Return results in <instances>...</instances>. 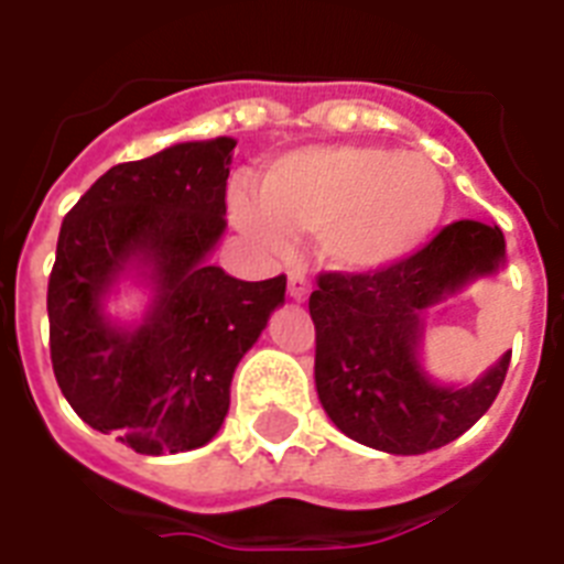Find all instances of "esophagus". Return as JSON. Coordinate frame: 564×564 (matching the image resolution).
<instances>
[{"label": "esophagus", "instance_id": "obj_1", "mask_svg": "<svg viewBox=\"0 0 564 564\" xmlns=\"http://www.w3.org/2000/svg\"><path fill=\"white\" fill-rule=\"evenodd\" d=\"M290 295L295 301H304L310 295V278L304 272H290Z\"/></svg>", "mask_w": 564, "mask_h": 564}]
</instances>
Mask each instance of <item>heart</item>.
<instances>
[{
	"instance_id": "heart-1",
	"label": "heart",
	"mask_w": 564,
	"mask_h": 564,
	"mask_svg": "<svg viewBox=\"0 0 564 564\" xmlns=\"http://www.w3.org/2000/svg\"><path fill=\"white\" fill-rule=\"evenodd\" d=\"M445 175L427 154L380 145H310L269 163L260 195L230 193V213L257 246L286 251L318 237L345 272H383L427 246L445 219Z\"/></svg>"
}]
</instances>
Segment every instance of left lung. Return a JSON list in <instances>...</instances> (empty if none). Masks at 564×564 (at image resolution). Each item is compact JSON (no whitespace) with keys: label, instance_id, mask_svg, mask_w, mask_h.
Listing matches in <instances>:
<instances>
[{"label":"left lung","instance_id":"left-lung-1","mask_svg":"<svg viewBox=\"0 0 564 564\" xmlns=\"http://www.w3.org/2000/svg\"><path fill=\"white\" fill-rule=\"evenodd\" d=\"M498 225L459 219L383 272H322L310 295L316 389L336 427L386 454H427L474 427L507 380V351L468 386H438L419 362L424 310L495 274Z\"/></svg>","mask_w":564,"mask_h":564}]
</instances>
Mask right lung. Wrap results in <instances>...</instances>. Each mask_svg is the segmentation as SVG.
Segmentation results:
<instances>
[{
    "label": "right lung",
    "instance_id": "add662e5",
    "mask_svg": "<svg viewBox=\"0 0 564 564\" xmlns=\"http://www.w3.org/2000/svg\"><path fill=\"white\" fill-rule=\"evenodd\" d=\"M234 145L216 137L119 163L61 225L46 295L52 369L69 406L137 454L193 451L219 433L234 371L283 304L286 274L248 283L207 263L228 225ZM128 264L155 290L140 328L100 313Z\"/></svg>",
    "mask_w": 564,
    "mask_h": 564
}]
</instances>
